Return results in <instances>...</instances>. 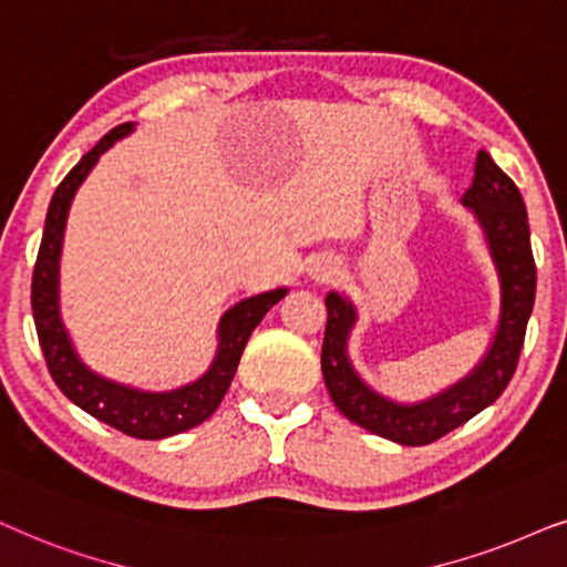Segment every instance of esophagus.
<instances>
[{"label":"esophagus","instance_id":"esophagus-1","mask_svg":"<svg viewBox=\"0 0 567 567\" xmlns=\"http://www.w3.org/2000/svg\"><path fill=\"white\" fill-rule=\"evenodd\" d=\"M329 271H331V269H327V267L316 269V277H321V279H323V277H329Z\"/></svg>","mask_w":567,"mask_h":567}]
</instances>
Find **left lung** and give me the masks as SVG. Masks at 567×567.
<instances>
[{
    "instance_id": "1",
    "label": "left lung",
    "mask_w": 567,
    "mask_h": 567,
    "mask_svg": "<svg viewBox=\"0 0 567 567\" xmlns=\"http://www.w3.org/2000/svg\"><path fill=\"white\" fill-rule=\"evenodd\" d=\"M464 205L474 209L485 228L489 251L497 264L503 285L501 323L487 358L472 375L449 389L446 394L425 404L402 406L373 394L352 371L344 354L347 334L354 323V311L342 296L331 292L327 298V331L321 347V371L331 402L354 425L402 443V446H427L437 437L449 435L474 414L495 402L513 379L524 347L526 323L537 292V264L532 254L526 205L518 186L497 168L485 150L477 153L474 181L464 194Z\"/></svg>"
}]
</instances>
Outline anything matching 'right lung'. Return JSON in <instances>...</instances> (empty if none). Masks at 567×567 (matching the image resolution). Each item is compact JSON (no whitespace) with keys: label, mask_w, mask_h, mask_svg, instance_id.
<instances>
[{"label":"right lung","mask_w":567,"mask_h":567,"mask_svg":"<svg viewBox=\"0 0 567 567\" xmlns=\"http://www.w3.org/2000/svg\"><path fill=\"white\" fill-rule=\"evenodd\" d=\"M130 130V121L111 130L90 153L82 155V161L56 186L54 196H51L47 228H43L41 248H38V259L33 267L30 306H33L38 342H41L49 373L56 386L62 389V394L78 404L80 410L93 414L95 420L105 422V425L121 430L124 435L142 437V441H161V437L196 427L217 410V404L223 402L225 391L230 386L233 375H236L248 337L259 327L264 313L279 303L288 290L264 292V296L246 298L238 306H233L220 321V347H217L213 368L199 381L188 383L184 389L168 391V394H145V391H134L105 381L82 365L72 350L70 339H66V329L62 327V319H59L56 303L59 251H62L66 213H70L74 192H78V186L85 181L90 168L97 163V157Z\"/></svg>","instance_id":"1"}]
</instances>
